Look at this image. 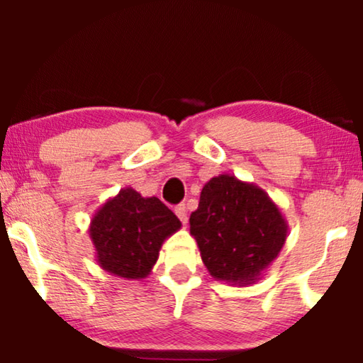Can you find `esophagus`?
<instances>
[{
    "label": "esophagus",
    "mask_w": 363,
    "mask_h": 363,
    "mask_svg": "<svg viewBox=\"0 0 363 363\" xmlns=\"http://www.w3.org/2000/svg\"><path fill=\"white\" fill-rule=\"evenodd\" d=\"M175 213H177V216L180 218V221L183 223V225H185L186 223V208H185V205H177L175 206Z\"/></svg>",
    "instance_id": "34e87169"
}]
</instances>
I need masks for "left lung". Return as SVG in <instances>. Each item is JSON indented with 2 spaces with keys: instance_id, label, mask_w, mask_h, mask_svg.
Here are the masks:
<instances>
[{
  "instance_id": "left-lung-1",
  "label": "left lung",
  "mask_w": 363,
  "mask_h": 363,
  "mask_svg": "<svg viewBox=\"0 0 363 363\" xmlns=\"http://www.w3.org/2000/svg\"><path fill=\"white\" fill-rule=\"evenodd\" d=\"M289 226L281 208L255 183L230 173L203 186L190 216L203 264L216 281L245 287L256 284L279 256Z\"/></svg>"
}]
</instances>
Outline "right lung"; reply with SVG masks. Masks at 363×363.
I'll return each mask as SVG.
<instances>
[{
  "mask_svg": "<svg viewBox=\"0 0 363 363\" xmlns=\"http://www.w3.org/2000/svg\"><path fill=\"white\" fill-rule=\"evenodd\" d=\"M180 228V220L157 196L143 198L125 186L94 213L89 238L104 271L138 281L150 274L162 245Z\"/></svg>",
  "mask_w": 363,
  "mask_h": 363,
  "instance_id": "1",
  "label": "right lung"
}]
</instances>
